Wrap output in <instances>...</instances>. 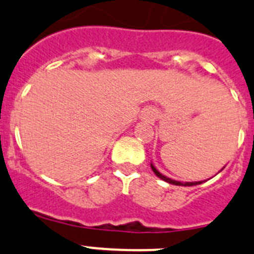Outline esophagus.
Segmentation results:
<instances>
[{
	"label": "esophagus",
	"instance_id": "esophagus-1",
	"mask_svg": "<svg viewBox=\"0 0 254 254\" xmlns=\"http://www.w3.org/2000/svg\"><path fill=\"white\" fill-rule=\"evenodd\" d=\"M147 118H149V119H150V118H152V115H150V114H148V116H147Z\"/></svg>",
	"mask_w": 254,
	"mask_h": 254
}]
</instances>
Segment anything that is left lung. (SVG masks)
Masks as SVG:
<instances>
[{"instance_id": "1", "label": "left lung", "mask_w": 254, "mask_h": 254, "mask_svg": "<svg viewBox=\"0 0 254 254\" xmlns=\"http://www.w3.org/2000/svg\"><path fill=\"white\" fill-rule=\"evenodd\" d=\"M150 167H152V171L155 173V176H157V177H159V178H161V180H163V181L168 182V184H171V185H176V186H196V185L202 184V181H196V182H181V181H176V180H172V178H170V177H167V176L162 175V173L159 172V171L157 170V168H155L154 164H153L152 162H150ZM223 168H224V167H223ZM223 168H221V170H223ZM221 170H220V171H221Z\"/></svg>"}]
</instances>
